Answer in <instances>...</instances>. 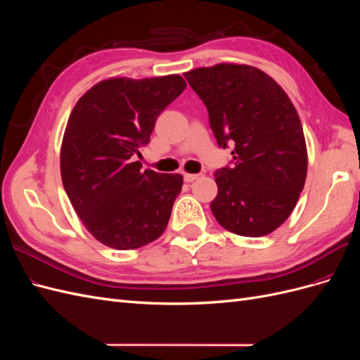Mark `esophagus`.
Returning <instances> with one entry per match:
<instances>
[{
	"instance_id": "1",
	"label": "esophagus",
	"mask_w": 360,
	"mask_h": 360,
	"mask_svg": "<svg viewBox=\"0 0 360 360\" xmlns=\"http://www.w3.org/2000/svg\"><path fill=\"white\" fill-rule=\"evenodd\" d=\"M184 181H188V183H191V181H193V180H197L198 177H200V174H184Z\"/></svg>"
}]
</instances>
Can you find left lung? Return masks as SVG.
<instances>
[{
  "instance_id": "8db88e82",
  "label": "left lung",
  "mask_w": 360,
  "mask_h": 360,
  "mask_svg": "<svg viewBox=\"0 0 360 360\" xmlns=\"http://www.w3.org/2000/svg\"><path fill=\"white\" fill-rule=\"evenodd\" d=\"M209 111L233 165L214 172L210 209L225 230L261 237L287 221L304 186L308 155L296 108L264 72L245 64H216L184 73Z\"/></svg>"
}]
</instances>
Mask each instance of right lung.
Here are the masks:
<instances>
[{
	"mask_svg": "<svg viewBox=\"0 0 360 360\" xmlns=\"http://www.w3.org/2000/svg\"><path fill=\"white\" fill-rule=\"evenodd\" d=\"M186 89L180 75L111 78L75 105L61 146V180L75 212L101 243L136 249L162 236L181 192L180 174L141 171L156 118Z\"/></svg>",
	"mask_w": 360,
	"mask_h": 360,
	"instance_id": "1",
	"label": "right lung"
}]
</instances>
